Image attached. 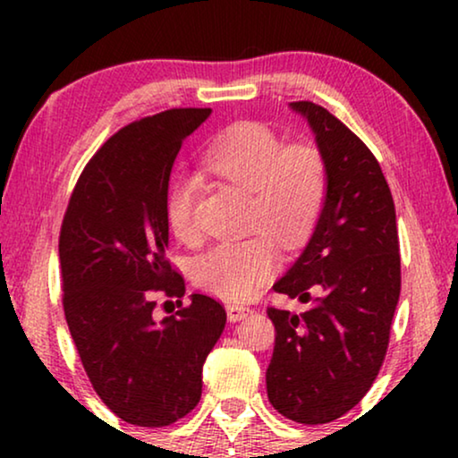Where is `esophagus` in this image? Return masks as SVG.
Instances as JSON below:
<instances>
[{"instance_id": "1", "label": "esophagus", "mask_w": 458, "mask_h": 458, "mask_svg": "<svg viewBox=\"0 0 458 458\" xmlns=\"http://www.w3.org/2000/svg\"><path fill=\"white\" fill-rule=\"evenodd\" d=\"M250 312H252V310H250L248 306H243V304H227V318L231 323L243 321V318H246Z\"/></svg>"}]
</instances>
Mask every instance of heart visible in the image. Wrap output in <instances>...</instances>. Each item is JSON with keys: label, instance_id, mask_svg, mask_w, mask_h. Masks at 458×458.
Returning a JSON list of instances; mask_svg holds the SVG:
<instances>
[{"label": "heart", "instance_id": "b5f03b06", "mask_svg": "<svg viewBox=\"0 0 458 458\" xmlns=\"http://www.w3.org/2000/svg\"><path fill=\"white\" fill-rule=\"evenodd\" d=\"M210 173L250 191V227L265 229L242 242H223L193 262V279L215 296L248 300L277 268L281 246L298 248L321 216L327 196V166L310 143L285 141L260 123H237L204 154ZM196 183L181 177L168 187L166 221L179 240L191 242Z\"/></svg>", "mask_w": 458, "mask_h": 458}]
</instances>
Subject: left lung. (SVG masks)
<instances>
[{
    "mask_svg": "<svg viewBox=\"0 0 458 458\" xmlns=\"http://www.w3.org/2000/svg\"><path fill=\"white\" fill-rule=\"evenodd\" d=\"M327 166V196L302 254L273 290L309 304L268 309L267 394L281 415L317 425L360 403L384 362L400 296L396 210L369 148L312 102H292Z\"/></svg>",
    "mask_w": 458,
    "mask_h": 458,
    "instance_id": "1",
    "label": "left lung"
}]
</instances>
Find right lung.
I'll list each match as a JSON object with an SVG mask.
<instances>
[{"mask_svg": "<svg viewBox=\"0 0 458 458\" xmlns=\"http://www.w3.org/2000/svg\"><path fill=\"white\" fill-rule=\"evenodd\" d=\"M210 108H174L118 131L85 166L60 231L64 315L93 390L123 421L162 428L202 396L225 309L204 293L156 321L154 292L183 298L168 265L166 193L181 146Z\"/></svg>", "mask_w": 458, "mask_h": 458, "instance_id": "right-lung-1", "label": "right lung"}]
</instances>
